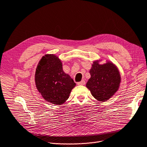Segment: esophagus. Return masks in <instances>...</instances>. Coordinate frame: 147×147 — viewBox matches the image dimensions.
I'll list each match as a JSON object with an SVG mask.
<instances>
[{"label": "esophagus", "mask_w": 147, "mask_h": 147, "mask_svg": "<svg viewBox=\"0 0 147 147\" xmlns=\"http://www.w3.org/2000/svg\"><path fill=\"white\" fill-rule=\"evenodd\" d=\"M85 84V81L84 80H81L80 82L78 83V85H84Z\"/></svg>", "instance_id": "obj_1"}]
</instances>
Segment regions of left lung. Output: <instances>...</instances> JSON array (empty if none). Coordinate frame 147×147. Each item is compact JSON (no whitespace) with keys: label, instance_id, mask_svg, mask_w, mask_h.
Wrapping results in <instances>:
<instances>
[{"label":"left lung","instance_id":"left-lung-1","mask_svg":"<svg viewBox=\"0 0 147 147\" xmlns=\"http://www.w3.org/2000/svg\"><path fill=\"white\" fill-rule=\"evenodd\" d=\"M102 60L93 62L90 70L91 78L86 86L94 98L100 102L110 99L118 91L121 81L119 69L111 61L100 64Z\"/></svg>","mask_w":147,"mask_h":147}]
</instances>
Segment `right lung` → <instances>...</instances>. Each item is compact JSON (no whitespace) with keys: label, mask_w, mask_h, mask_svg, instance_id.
I'll return each mask as SVG.
<instances>
[{"label":"right lung","mask_w":147,"mask_h":147,"mask_svg":"<svg viewBox=\"0 0 147 147\" xmlns=\"http://www.w3.org/2000/svg\"><path fill=\"white\" fill-rule=\"evenodd\" d=\"M35 84L43 99L55 105H60L69 98L76 83L65 73L61 60L54 54L43 56L37 64Z\"/></svg>","instance_id":"right-lung-1"}]
</instances>
